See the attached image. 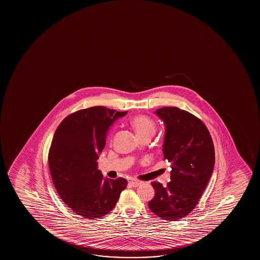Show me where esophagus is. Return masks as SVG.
Listing matches in <instances>:
<instances>
[{"instance_id":"esophagus-1","label":"esophagus","mask_w":260,"mask_h":260,"mask_svg":"<svg viewBox=\"0 0 260 260\" xmlns=\"http://www.w3.org/2000/svg\"><path fill=\"white\" fill-rule=\"evenodd\" d=\"M142 182L139 181V180H132V181H129V184L132 185V186H135V187H137V186H139L140 184H141Z\"/></svg>"}]
</instances>
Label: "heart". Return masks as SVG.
<instances>
[{"label": "heart", "instance_id": "b5f03b06", "mask_svg": "<svg viewBox=\"0 0 260 260\" xmlns=\"http://www.w3.org/2000/svg\"><path fill=\"white\" fill-rule=\"evenodd\" d=\"M132 124L140 139H144L146 137L152 138L156 132L155 122L151 118L144 114L136 115L132 118Z\"/></svg>", "mask_w": 260, "mask_h": 260}]
</instances>
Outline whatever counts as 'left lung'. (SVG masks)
Returning a JSON list of instances; mask_svg holds the SVG:
<instances>
[{
	"label": "left lung",
	"instance_id": "left-lung-1",
	"mask_svg": "<svg viewBox=\"0 0 260 260\" xmlns=\"http://www.w3.org/2000/svg\"><path fill=\"white\" fill-rule=\"evenodd\" d=\"M155 114L166 125L164 160L171 162V181L151 183L155 196L150 210L164 220L187 216L199 202L215 164L213 141L206 125L187 111L162 107Z\"/></svg>",
	"mask_w": 260,
	"mask_h": 260
}]
</instances>
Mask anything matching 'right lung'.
Here are the masks:
<instances>
[{
  "label": "right lung",
  "instance_id": "add662e5",
  "mask_svg": "<svg viewBox=\"0 0 260 260\" xmlns=\"http://www.w3.org/2000/svg\"><path fill=\"white\" fill-rule=\"evenodd\" d=\"M126 114L105 107L81 109L64 118L54 134L48 154L54 186L63 202L84 218L109 213L128 184L123 178H104L96 162L108 128Z\"/></svg>",
  "mask_w": 260,
  "mask_h": 260
}]
</instances>
